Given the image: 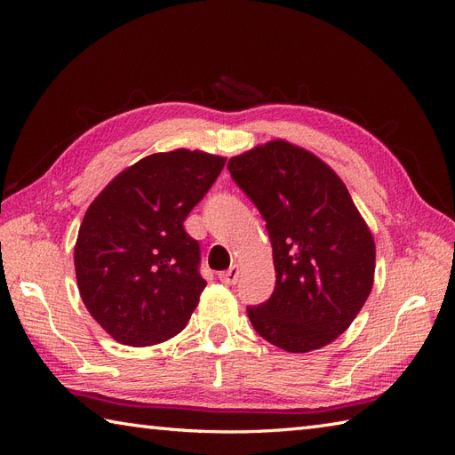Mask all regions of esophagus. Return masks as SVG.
<instances>
[{
  "mask_svg": "<svg viewBox=\"0 0 455 455\" xmlns=\"http://www.w3.org/2000/svg\"><path fill=\"white\" fill-rule=\"evenodd\" d=\"M239 273H241V269H239V266H231L228 271H222L218 275V279L222 281L224 284H235L237 281H239Z\"/></svg>",
  "mask_w": 455,
  "mask_h": 455,
  "instance_id": "obj_1",
  "label": "esophagus"
}]
</instances>
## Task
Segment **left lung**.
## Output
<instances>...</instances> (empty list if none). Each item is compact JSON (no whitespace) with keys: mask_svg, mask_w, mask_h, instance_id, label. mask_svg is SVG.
Here are the masks:
<instances>
[{"mask_svg":"<svg viewBox=\"0 0 455 455\" xmlns=\"http://www.w3.org/2000/svg\"><path fill=\"white\" fill-rule=\"evenodd\" d=\"M228 169L266 220L275 291L246 307L256 332L307 353L346 332L374 284L376 244L341 178L311 151L271 140Z\"/></svg>","mask_w":455,"mask_h":455,"instance_id":"left-lung-1","label":"left lung"}]
</instances>
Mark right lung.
<instances>
[{
  "mask_svg": "<svg viewBox=\"0 0 455 455\" xmlns=\"http://www.w3.org/2000/svg\"><path fill=\"white\" fill-rule=\"evenodd\" d=\"M226 157L174 149L119 172L81 222L74 264L81 299L123 346H156L182 332L206 281L199 243L184 229Z\"/></svg>",
  "mask_w": 455,
  "mask_h": 455,
  "instance_id": "1",
  "label": "right lung"
}]
</instances>
